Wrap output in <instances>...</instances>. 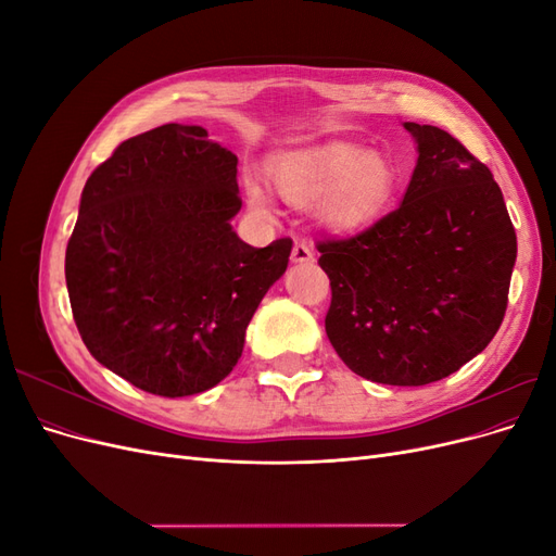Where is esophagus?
<instances>
[{
	"mask_svg": "<svg viewBox=\"0 0 556 556\" xmlns=\"http://www.w3.org/2000/svg\"><path fill=\"white\" fill-rule=\"evenodd\" d=\"M315 260V252H313V248L308 245V243H294V248H292V262H296V264H308V262H313Z\"/></svg>",
	"mask_w": 556,
	"mask_h": 556,
	"instance_id": "1",
	"label": "esophagus"
}]
</instances>
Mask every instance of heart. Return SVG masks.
I'll return each instance as SVG.
<instances>
[{"instance_id": "obj_1", "label": "heart", "mask_w": 556, "mask_h": 556, "mask_svg": "<svg viewBox=\"0 0 556 556\" xmlns=\"http://www.w3.org/2000/svg\"><path fill=\"white\" fill-rule=\"evenodd\" d=\"M271 176L278 192L292 204L323 199L319 215L339 231H357L376 223L394 192L390 162L343 143L280 155L271 162ZM248 197L252 206H266V194L257 182H248Z\"/></svg>"}]
</instances>
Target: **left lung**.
Here are the masks:
<instances>
[{
  "label": "left lung",
  "instance_id": "1",
  "mask_svg": "<svg viewBox=\"0 0 556 556\" xmlns=\"http://www.w3.org/2000/svg\"><path fill=\"white\" fill-rule=\"evenodd\" d=\"M406 129L419 157L403 204L315 245L339 357L366 380L417 387L459 371L494 339L517 237L490 166L441 127Z\"/></svg>",
  "mask_w": 556,
  "mask_h": 556
}]
</instances>
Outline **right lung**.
I'll return each instance as SVG.
<instances>
[{
    "instance_id": "add662e5",
    "label": "right lung",
    "mask_w": 556,
    "mask_h": 556,
    "mask_svg": "<svg viewBox=\"0 0 556 556\" xmlns=\"http://www.w3.org/2000/svg\"><path fill=\"white\" fill-rule=\"evenodd\" d=\"M239 157L199 125L123 141L90 174L66 243L74 323L90 355L139 390L190 396L237 366L248 323L292 239L231 231Z\"/></svg>"
}]
</instances>
